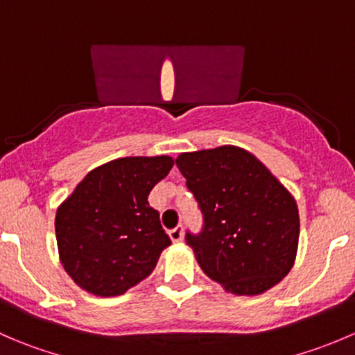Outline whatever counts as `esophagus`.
Returning <instances> with one entry per match:
<instances>
[{"label": "esophagus", "instance_id": "esophagus-1", "mask_svg": "<svg viewBox=\"0 0 355 355\" xmlns=\"http://www.w3.org/2000/svg\"><path fill=\"white\" fill-rule=\"evenodd\" d=\"M168 235H170L171 242H175V244H178V242L184 241V228H182V227H175L173 230L168 232Z\"/></svg>", "mask_w": 355, "mask_h": 355}]
</instances>
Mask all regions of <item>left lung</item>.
I'll return each instance as SVG.
<instances>
[{"instance_id":"left-lung-1","label":"left lung","mask_w":355,"mask_h":355,"mask_svg":"<svg viewBox=\"0 0 355 355\" xmlns=\"http://www.w3.org/2000/svg\"><path fill=\"white\" fill-rule=\"evenodd\" d=\"M202 213L185 234L200 270L235 295L275 287L292 268L299 209L292 194L245 149L221 146L175 159Z\"/></svg>"}]
</instances>
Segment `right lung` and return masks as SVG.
Returning <instances> with one entry per match:
<instances>
[{
	"label": "right lung",
	"mask_w": 355,
	"mask_h": 355,
	"mask_svg": "<svg viewBox=\"0 0 355 355\" xmlns=\"http://www.w3.org/2000/svg\"><path fill=\"white\" fill-rule=\"evenodd\" d=\"M171 166L170 156L110 161L89 171L58 207L60 259L78 287L114 297L151 275L171 241L148 196Z\"/></svg>",
	"instance_id": "obj_1"
}]
</instances>
